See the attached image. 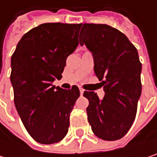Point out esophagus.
<instances>
[{
  "label": "esophagus",
  "mask_w": 157,
  "mask_h": 157,
  "mask_svg": "<svg viewBox=\"0 0 157 157\" xmlns=\"http://www.w3.org/2000/svg\"><path fill=\"white\" fill-rule=\"evenodd\" d=\"M83 93H84V90H83L82 88H80V94H81V95H82V94H83Z\"/></svg>",
  "instance_id": "esophagus-1"
}]
</instances>
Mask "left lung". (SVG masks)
<instances>
[{"instance_id": "8db88e82", "label": "left lung", "mask_w": 157, "mask_h": 157, "mask_svg": "<svg viewBox=\"0 0 157 157\" xmlns=\"http://www.w3.org/2000/svg\"><path fill=\"white\" fill-rule=\"evenodd\" d=\"M79 41L92 52L95 75L105 91L103 100L94 92L83 93L89 101L88 122L97 137L118 140L132 126L141 95L137 50L123 33L107 24L83 23Z\"/></svg>"}]
</instances>
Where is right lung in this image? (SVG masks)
Masks as SVG:
<instances>
[{"instance_id":"obj_1","label":"right lung","mask_w":157,"mask_h":157,"mask_svg":"<svg viewBox=\"0 0 157 157\" xmlns=\"http://www.w3.org/2000/svg\"><path fill=\"white\" fill-rule=\"evenodd\" d=\"M82 24L43 23L26 33L12 56L14 105L29 135L50 144L64 138L79 88L64 90L52 82L62 78L67 57L78 46Z\"/></svg>"}]
</instances>
